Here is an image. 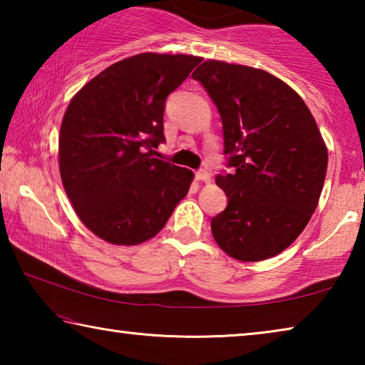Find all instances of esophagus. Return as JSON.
Segmentation results:
<instances>
[{
	"label": "esophagus",
	"instance_id": "obj_1",
	"mask_svg": "<svg viewBox=\"0 0 365 365\" xmlns=\"http://www.w3.org/2000/svg\"><path fill=\"white\" fill-rule=\"evenodd\" d=\"M196 180L209 183V182H211V174H209L207 170H197L196 172Z\"/></svg>",
	"mask_w": 365,
	"mask_h": 365
}]
</instances>
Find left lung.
Masks as SVG:
<instances>
[{"instance_id":"left-lung-1","label":"left lung","mask_w":365,"mask_h":365,"mask_svg":"<svg viewBox=\"0 0 365 365\" xmlns=\"http://www.w3.org/2000/svg\"><path fill=\"white\" fill-rule=\"evenodd\" d=\"M219 109L233 174L215 177L225 211L215 243L243 262L274 257L304 230L322 193L329 153L311 110L267 71L207 59L193 72Z\"/></svg>"}]
</instances>
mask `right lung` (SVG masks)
Instances as JSON below:
<instances>
[{
	"mask_svg": "<svg viewBox=\"0 0 365 365\" xmlns=\"http://www.w3.org/2000/svg\"><path fill=\"white\" fill-rule=\"evenodd\" d=\"M201 58L140 53L80 88L59 132V172L83 225L104 242L135 246L163 230L195 174L153 158L164 141L165 98Z\"/></svg>",
	"mask_w": 365,
	"mask_h": 365,
	"instance_id": "right-lung-1",
	"label": "right lung"
}]
</instances>
